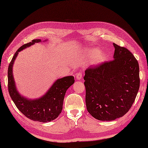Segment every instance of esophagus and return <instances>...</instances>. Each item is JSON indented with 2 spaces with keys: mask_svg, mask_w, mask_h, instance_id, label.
I'll return each instance as SVG.
<instances>
[{
  "mask_svg": "<svg viewBox=\"0 0 148 148\" xmlns=\"http://www.w3.org/2000/svg\"><path fill=\"white\" fill-rule=\"evenodd\" d=\"M82 78V73L81 72H79V73L76 74V79L77 80H80Z\"/></svg>",
  "mask_w": 148,
  "mask_h": 148,
  "instance_id": "34e87169",
  "label": "esophagus"
}]
</instances>
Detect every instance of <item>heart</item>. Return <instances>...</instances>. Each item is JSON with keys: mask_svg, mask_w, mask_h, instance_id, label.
Segmentation results:
<instances>
[{"mask_svg": "<svg viewBox=\"0 0 148 148\" xmlns=\"http://www.w3.org/2000/svg\"><path fill=\"white\" fill-rule=\"evenodd\" d=\"M99 52L97 49H90L88 50L87 55L90 58L93 57V60L96 63H100L102 62L105 58V55L103 53Z\"/></svg>", "mask_w": 148, "mask_h": 148, "instance_id": "heart-1", "label": "heart"}]
</instances>
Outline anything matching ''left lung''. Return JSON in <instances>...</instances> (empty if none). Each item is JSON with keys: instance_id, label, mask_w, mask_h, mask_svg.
<instances>
[{"instance_id": "1", "label": "left lung", "mask_w": 148, "mask_h": 148, "mask_svg": "<svg viewBox=\"0 0 148 148\" xmlns=\"http://www.w3.org/2000/svg\"><path fill=\"white\" fill-rule=\"evenodd\" d=\"M114 60L89 67L84 76L86 106L93 117L112 121L129 111L139 89V66L129 50L113 43Z\"/></svg>"}]
</instances>
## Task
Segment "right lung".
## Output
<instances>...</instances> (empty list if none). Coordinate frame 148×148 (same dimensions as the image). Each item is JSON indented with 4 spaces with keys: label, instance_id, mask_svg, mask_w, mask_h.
<instances>
[{
    "label": "right lung",
    "instance_id": "obj_1",
    "mask_svg": "<svg viewBox=\"0 0 148 148\" xmlns=\"http://www.w3.org/2000/svg\"><path fill=\"white\" fill-rule=\"evenodd\" d=\"M39 42L40 39H34L21 46L15 53L8 67V91L12 101L22 114L31 120L46 123L56 119L62 112L66 91L74 83V77L70 76L57 79L45 95L36 100L27 99L18 93L12 74L14 62L21 50Z\"/></svg>",
    "mask_w": 148,
    "mask_h": 148
}]
</instances>
